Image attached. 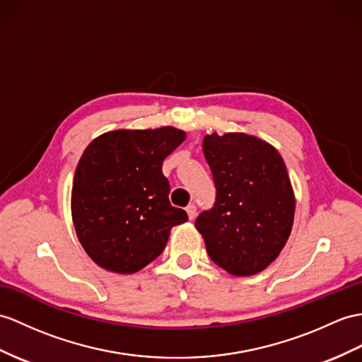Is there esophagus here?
Here are the masks:
<instances>
[{
  "label": "esophagus",
  "mask_w": 362,
  "mask_h": 362,
  "mask_svg": "<svg viewBox=\"0 0 362 362\" xmlns=\"http://www.w3.org/2000/svg\"><path fill=\"white\" fill-rule=\"evenodd\" d=\"M186 211H187V215H189V219H195V216H197V206L195 204H189Z\"/></svg>",
  "instance_id": "1"
}]
</instances>
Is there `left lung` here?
Returning a JSON list of instances; mask_svg holds the SVG:
<instances>
[{
    "mask_svg": "<svg viewBox=\"0 0 362 362\" xmlns=\"http://www.w3.org/2000/svg\"><path fill=\"white\" fill-rule=\"evenodd\" d=\"M202 151L216 199L195 227L210 259L235 276L262 272L278 258L292 232L295 195L283 158L245 134L207 135Z\"/></svg>",
    "mask_w": 362,
    "mask_h": 362,
    "instance_id": "1",
    "label": "left lung"
}]
</instances>
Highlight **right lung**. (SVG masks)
I'll return each instance as SVG.
<instances>
[{
	"label": "right lung",
	"mask_w": 362,
	"mask_h": 362,
	"mask_svg": "<svg viewBox=\"0 0 362 362\" xmlns=\"http://www.w3.org/2000/svg\"><path fill=\"white\" fill-rule=\"evenodd\" d=\"M186 134L175 127L115 130L95 138L79 160L72 187L74 226L100 267L135 273L160 257L170 228L187 221L170 204L163 161Z\"/></svg>",
	"instance_id": "add662e5"
}]
</instances>
